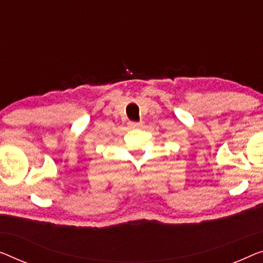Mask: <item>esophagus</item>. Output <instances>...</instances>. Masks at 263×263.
<instances>
[{"label": "esophagus", "mask_w": 263, "mask_h": 263, "mask_svg": "<svg viewBox=\"0 0 263 263\" xmlns=\"http://www.w3.org/2000/svg\"><path fill=\"white\" fill-rule=\"evenodd\" d=\"M143 126V121H128V127L139 128Z\"/></svg>", "instance_id": "34e87169"}]
</instances>
